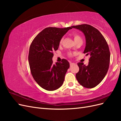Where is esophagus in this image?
<instances>
[{"label": "esophagus", "mask_w": 121, "mask_h": 121, "mask_svg": "<svg viewBox=\"0 0 121 121\" xmlns=\"http://www.w3.org/2000/svg\"><path fill=\"white\" fill-rule=\"evenodd\" d=\"M69 64H70V65L71 66V65H74L75 64H74V63H71V62H70V63H69Z\"/></svg>", "instance_id": "esophagus-1"}]
</instances>
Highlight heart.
<instances>
[{
	"label": "heart",
	"instance_id": "heart-1",
	"mask_svg": "<svg viewBox=\"0 0 121 121\" xmlns=\"http://www.w3.org/2000/svg\"><path fill=\"white\" fill-rule=\"evenodd\" d=\"M73 36H74V40H75V42L77 41V40H79V39H81V37H80V36L77 33H73ZM63 38H61L60 40V43L61 44L62 42H63ZM68 56H73V54L72 53H69Z\"/></svg>",
	"mask_w": 121,
	"mask_h": 121
}]
</instances>
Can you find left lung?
<instances>
[{"mask_svg": "<svg viewBox=\"0 0 121 121\" xmlns=\"http://www.w3.org/2000/svg\"><path fill=\"white\" fill-rule=\"evenodd\" d=\"M81 31L85 36L86 46L83 53L89 55L88 65L78 63L79 71L76 75L83 87L92 88L99 84L108 72L110 63V52L108 43L97 29L87 24L73 26Z\"/></svg>", "mask_w": 121, "mask_h": 121, "instance_id": "1", "label": "left lung"}]
</instances>
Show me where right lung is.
I'll use <instances>...</instances> for the list:
<instances>
[{"instance_id":"right-lung-1","label":"right lung","mask_w":121,"mask_h":121,"mask_svg":"<svg viewBox=\"0 0 121 121\" xmlns=\"http://www.w3.org/2000/svg\"><path fill=\"white\" fill-rule=\"evenodd\" d=\"M72 27H48L43 30L33 40L29 49L28 60L31 74L42 88L53 91L61 86L69 67L68 61L53 64V51L58 49L60 40Z\"/></svg>"}]
</instances>
